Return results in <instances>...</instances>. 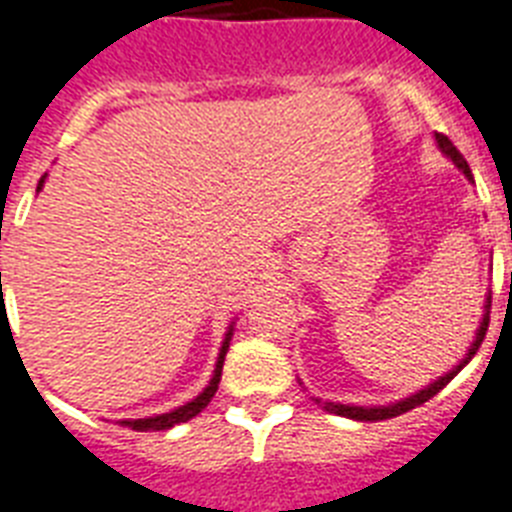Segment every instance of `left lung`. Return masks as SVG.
<instances>
[{"instance_id":"left-lung-1","label":"left lung","mask_w":512,"mask_h":512,"mask_svg":"<svg viewBox=\"0 0 512 512\" xmlns=\"http://www.w3.org/2000/svg\"><path fill=\"white\" fill-rule=\"evenodd\" d=\"M436 136V147L442 149L444 157H450L455 165H458L460 170H463V176L468 178V181H473V173L471 168H468V162H465V157L460 155L458 147L452 144L450 139L444 134H434ZM489 310H492V292L486 294V302H484V315H481V323L479 328H476V339H473V344L468 347V352H465V357L460 360L455 368H452L450 373H444V376H439L436 381H431L429 386H423V389H418L415 394H410V397H405V400H397V402H389V405H342V402H321L318 397H313L318 405L323 407V410H328V413L334 415H342V418H352V421H386V418H397V415L407 413V410H413V407L423 405V402H429L434 394H439L444 389V386L450 384L452 378L458 376L460 371H463L465 365L471 363V357L479 352L481 342H484L486 336V328H489Z\"/></svg>"}]
</instances>
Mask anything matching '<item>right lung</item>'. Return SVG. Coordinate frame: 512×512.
<instances>
[{
  "label": "right lung",
  "mask_w": 512,
  "mask_h": 512,
  "mask_svg": "<svg viewBox=\"0 0 512 512\" xmlns=\"http://www.w3.org/2000/svg\"><path fill=\"white\" fill-rule=\"evenodd\" d=\"M44 178L47 176H41L36 191H41V186H44ZM231 336H234V321L228 323V331H226V336H223V344H220V352H218V363H215V371H213V378H210V384H207L205 389H202V392L194 397V400L186 402V405H181V407H176V410H170V413L149 415V418H128V421H120V426H128V429H134V431H168V429H173V426H178V423L191 421L194 415L202 413V410L210 405V400L215 397V392H218L220 373H223V360H226Z\"/></svg>",
  "instance_id": "add662e5"
}]
</instances>
